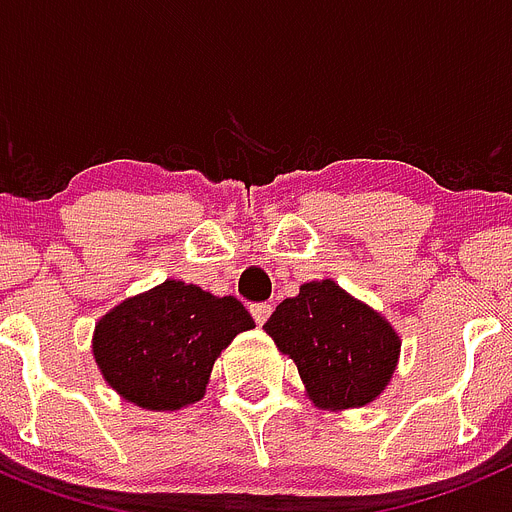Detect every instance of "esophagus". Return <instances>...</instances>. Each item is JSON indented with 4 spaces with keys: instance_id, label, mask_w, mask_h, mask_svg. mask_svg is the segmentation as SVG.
<instances>
[{
    "instance_id": "1",
    "label": "esophagus",
    "mask_w": 512,
    "mask_h": 512,
    "mask_svg": "<svg viewBox=\"0 0 512 512\" xmlns=\"http://www.w3.org/2000/svg\"><path fill=\"white\" fill-rule=\"evenodd\" d=\"M250 311H252V317H255L257 324H265L270 317V311H273V304H255V306H250Z\"/></svg>"
}]
</instances>
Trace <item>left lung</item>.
<instances>
[{
	"mask_svg": "<svg viewBox=\"0 0 512 512\" xmlns=\"http://www.w3.org/2000/svg\"><path fill=\"white\" fill-rule=\"evenodd\" d=\"M262 330L288 355L319 410H355L379 399L397 371L399 340L389 319L332 278L309 281L275 306Z\"/></svg>",
	"mask_w": 512,
	"mask_h": 512,
	"instance_id": "1",
	"label": "left lung"
}]
</instances>
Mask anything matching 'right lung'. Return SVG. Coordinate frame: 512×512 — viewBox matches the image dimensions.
I'll list each match as a JSON object with an SVG mask.
<instances>
[{"mask_svg":"<svg viewBox=\"0 0 512 512\" xmlns=\"http://www.w3.org/2000/svg\"><path fill=\"white\" fill-rule=\"evenodd\" d=\"M255 327L234 296H213L167 278L102 314L92 355L102 379L141 410L172 412L201 402L213 363Z\"/></svg>","mask_w":512,"mask_h":512,"instance_id":"1","label":"right lung"}]
</instances>
